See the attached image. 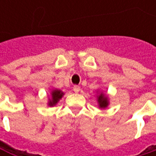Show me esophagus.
Segmentation results:
<instances>
[{"mask_svg": "<svg viewBox=\"0 0 156 156\" xmlns=\"http://www.w3.org/2000/svg\"><path fill=\"white\" fill-rule=\"evenodd\" d=\"M73 90H74L75 93H78V92H79V90H80V87L79 86H74L73 87Z\"/></svg>", "mask_w": 156, "mask_h": 156, "instance_id": "1", "label": "esophagus"}]
</instances>
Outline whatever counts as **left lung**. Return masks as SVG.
I'll list each match as a JSON object with an SVG mask.
<instances>
[{
  "label": "left lung",
  "mask_w": 156,
  "mask_h": 156,
  "mask_svg": "<svg viewBox=\"0 0 156 156\" xmlns=\"http://www.w3.org/2000/svg\"><path fill=\"white\" fill-rule=\"evenodd\" d=\"M98 104H99V108H105L108 105V98L105 97V95H103V94H101V95L98 96Z\"/></svg>",
  "instance_id": "left-lung-1"
}]
</instances>
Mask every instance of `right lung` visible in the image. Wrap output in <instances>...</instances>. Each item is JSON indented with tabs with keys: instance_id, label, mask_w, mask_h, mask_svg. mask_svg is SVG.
I'll use <instances>...</instances> for the list:
<instances>
[{
	"instance_id": "obj_1",
	"label": "right lung",
	"mask_w": 156,
	"mask_h": 156,
	"mask_svg": "<svg viewBox=\"0 0 156 156\" xmlns=\"http://www.w3.org/2000/svg\"><path fill=\"white\" fill-rule=\"evenodd\" d=\"M64 95V93L63 92H61L60 90H58V89H55V90H53L52 91V93H51V96H52V98L49 100V103H48V105L49 106H54V105H56L57 103H58V101L62 98V96Z\"/></svg>"
}]
</instances>
